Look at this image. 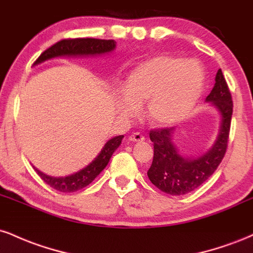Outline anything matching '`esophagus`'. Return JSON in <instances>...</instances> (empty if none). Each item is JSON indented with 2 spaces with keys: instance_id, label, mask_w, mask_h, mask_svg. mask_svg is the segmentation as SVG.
I'll use <instances>...</instances> for the list:
<instances>
[{
  "instance_id": "obj_1",
  "label": "esophagus",
  "mask_w": 253,
  "mask_h": 253,
  "mask_svg": "<svg viewBox=\"0 0 253 253\" xmlns=\"http://www.w3.org/2000/svg\"><path fill=\"white\" fill-rule=\"evenodd\" d=\"M129 140L130 141H136V143H139V141H144L145 140V136L143 134H140L139 132H135V133H133V134L129 135Z\"/></svg>"
}]
</instances>
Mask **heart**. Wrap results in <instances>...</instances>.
Masks as SVG:
<instances>
[{
	"mask_svg": "<svg viewBox=\"0 0 253 253\" xmlns=\"http://www.w3.org/2000/svg\"><path fill=\"white\" fill-rule=\"evenodd\" d=\"M206 74L201 63L175 56H157L141 63L124 85L119 107L126 115L135 114L145 104V114L153 125L168 126L182 120L195 106Z\"/></svg>",
	"mask_w": 253,
	"mask_h": 253,
	"instance_id": "1",
	"label": "heart"
}]
</instances>
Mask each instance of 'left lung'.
I'll return each instance as SVG.
<instances>
[{
    "mask_svg": "<svg viewBox=\"0 0 253 253\" xmlns=\"http://www.w3.org/2000/svg\"><path fill=\"white\" fill-rule=\"evenodd\" d=\"M206 101L211 102L220 113L221 124L215 143L201 156L191 158L183 157L178 152L173 144L175 127L150 130V139L153 143V161L147 176L159 190L170 195H184L199 188L213 175L226 153L233 102L220 69L216 72L214 88Z\"/></svg>",
    "mask_w": 253,
    "mask_h": 253,
    "instance_id": "obj_1",
    "label": "left lung"
}]
</instances>
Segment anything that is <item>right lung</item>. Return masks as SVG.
<instances>
[{
    "label": "right lung",
    "mask_w": 253,
    "mask_h": 253,
    "mask_svg": "<svg viewBox=\"0 0 253 253\" xmlns=\"http://www.w3.org/2000/svg\"><path fill=\"white\" fill-rule=\"evenodd\" d=\"M117 42L114 40H102V39H92V38H76V39H64L60 40L48 47L47 50L43 51L39 58L36 60L34 65L40 64L45 60L51 59L56 57L64 56H96V54L108 53V52L114 51ZM124 135H118L114 138L109 139L104 144L103 149L98 153V156L89 165L83 168L82 170L72 173V175L65 177H52L42 173V171L36 169L37 173L40 176L46 184L50 185L51 188L56 189L60 193H74L84 187L89 185L107 164L109 163V159L114 151L120 146L121 140Z\"/></svg>",
    "instance_id": "right-lung-1"
}]
</instances>
